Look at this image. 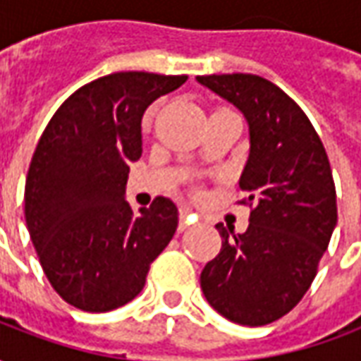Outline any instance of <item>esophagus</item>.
Returning <instances> with one entry per match:
<instances>
[{"mask_svg": "<svg viewBox=\"0 0 361 361\" xmlns=\"http://www.w3.org/2000/svg\"><path fill=\"white\" fill-rule=\"evenodd\" d=\"M193 224V219H191V211H189L188 207H183L180 211V232H183V230H188L189 226Z\"/></svg>", "mask_w": 361, "mask_h": 361, "instance_id": "obj_1", "label": "esophagus"}]
</instances>
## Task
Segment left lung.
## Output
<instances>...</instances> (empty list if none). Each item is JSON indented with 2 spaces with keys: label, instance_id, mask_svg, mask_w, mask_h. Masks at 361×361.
<instances>
[{
  "label": "left lung",
  "instance_id": "obj_1",
  "mask_svg": "<svg viewBox=\"0 0 361 361\" xmlns=\"http://www.w3.org/2000/svg\"><path fill=\"white\" fill-rule=\"evenodd\" d=\"M203 87L234 104L250 126L240 178L251 207L243 234L216 224L222 247L201 272L214 310L261 326L295 307L310 290L336 226V191L325 147L298 104L259 75H204Z\"/></svg>",
  "mask_w": 361,
  "mask_h": 361
}]
</instances>
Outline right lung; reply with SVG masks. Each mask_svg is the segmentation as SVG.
I'll use <instances>...</instances> for the list:
<instances>
[{"instance_id": "add662e5", "label": "right lung", "mask_w": 361, "mask_h": 361, "mask_svg": "<svg viewBox=\"0 0 361 361\" xmlns=\"http://www.w3.org/2000/svg\"><path fill=\"white\" fill-rule=\"evenodd\" d=\"M185 81L145 71L100 77L59 106L36 145L25 183L28 234L54 290L77 310L131 302L176 234L170 199L135 212L126 185L142 152V114Z\"/></svg>"}]
</instances>
